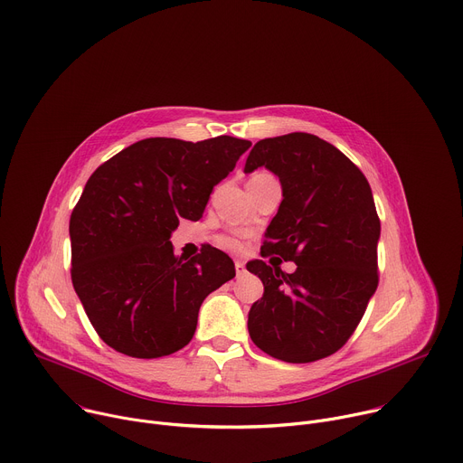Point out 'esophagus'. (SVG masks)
<instances>
[{
  "instance_id": "34e87169",
  "label": "esophagus",
  "mask_w": 463,
  "mask_h": 463,
  "mask_svg": "<svg viewBox=\"0 0 463 463\" xmlns=\"http://www.w3.org/2000/svg\"><path fill=\"white\" fill-rule=\"evenodd\" d=\"M234 268H236L238 275H243L245 273V261L243 260H234Z\"/></svg>"
}]
</instances>
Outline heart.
<instances>
[{"instance_id": "heart-1", "label": "heart", "mask_w": 463, "mask_h": 463, "mask_svg": "<svg viewBox=\"0 0 463 463\" xmlns=\"http://www.w3.org/2000/svg\"><path fill=\"white\" fill-rule=\"evenodd\" d=\"M256 175H261V174H256ZM218 243H220V247H223L227 250H232V252H240L243 249L241 240L236 238V236H222L218 240Z\"/></svg>"}]
</instances>
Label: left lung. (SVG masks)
Masks as SVG:
<instances>
[{
    "mask_svg": "<svg viewBox=\"0 0 463 463\" xmlns=\"http://www.w3.org/2000/svg\"><path fill=\"white\" fill-rule=\"evenodd\" d=\"M260 166L279 175L284 195L260 252L297 269L247 263L263 284L249 335L275 359L313 363L345 346L377 289L381 223L372 188L341 150L302 131L258 141L243 172Z\"/></svg>",
    "mask_w": 463,
    "mask_h": 463,
    "instance_id": "8db88e82",
    "label": "left lung"
}]
</instances>
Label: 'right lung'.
Here are the masks:
<instances>
[{"mask_svg": "<svg viewBox=\"0 0 463 463\" xmlns=\"http://www.w3.org/2000/svg\"><path fill=\"white\" fill-rule=\"evenodd\" d=\"M250 141L152 137L100 165L70 220L71 280L99 337L113 350L156 359L194 337L203 300L234 279L216 247L183 260L170 234L203 216L213 188Z\"/></svg>", "mask_w": 463, "mask_h": 463, "instance_id": "obj_1", "label": "right lung"}]
</instances>
